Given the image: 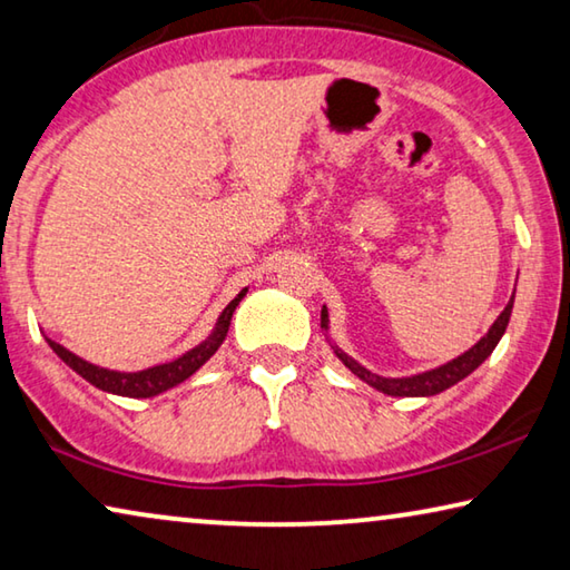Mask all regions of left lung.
<instances>
[{
  "label": "left lung",
  "mask_w": 570,
  "mask_h": 570,
  "mask_svg": "<svg viewBox=\"0 0 570 570\" xmlns=\"http://www.w3.org/2000/svg\"><path fill=\"white\" fill-rule=\"evenodd\" d=\"M512 302H514V294H512V299L508 302V306H504V312L494 320L490 332H487L472 350H466L464 355H459L456 360H451V363L441 365L436 370H426V373H419V375H411V377H383V375L370 373V370H365L363 365H357L355 360L347 357L345 352L337 350V347H334V355H337L342 363H345V367H350L352 373L360 377V381H365L367 385H373L375 391H381L385 395H395V399H419V395H436L441 391H446V387L456 385L459 381H464L469 373H474V370L492 355L497 342L502 340L504 330H508V322H510V314H512ZM327 322H330L327 320V306H322V330H327Z\"/></svg>",
  "instance_id": "1"
}]
</instances>
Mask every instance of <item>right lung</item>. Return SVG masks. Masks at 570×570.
Instances as JSON below:
<instances>
[{
	"label": "right lung",
	"instance_id": "1",
	"mask_svg": "<svg viewBox=\"0 0 570 570\" xmlns=\"http://www.w3.org/2000/svg\"><path fill=\"white\" fill-rule=\"evenodd\" d=\"M243 296H246V288H243L236 299L225 306L223 314L218 317V324H215V330L210 332V337L200 342V345L185 352L183 357L171 360V363L139 370V373H116V370L90 365V363H86V360H80L78 355H73L70 350L58 345L56 340H50V337H45V340H48V345L62 360V363H66L68 367H73L76 373L80 377H86L90 385L101 387V391L114 393V395H126V399H151V395L165 393V391H169V387H175L183 381H187L189 375L197 373V370H200L207 363V360H210L215 352H218V347L223 345V340H225V334H228L233 312H236V306H238Z\"/></svg>",
	"mask_w": 570,
	"mask_h": 570
}]
</instances>
